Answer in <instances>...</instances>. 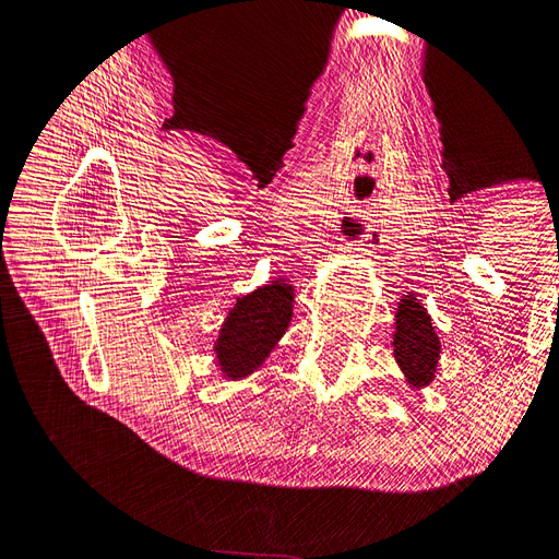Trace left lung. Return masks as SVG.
<instances>
[{
  "mask_svg": "<svg viewBox=\"0 0 559 559\" xmlns=\"http://www.w3.org/2000/svg\"><path fill=\"white\" fill-rule=\"evenodd\" d=\"M394 319V359L411 389H425L433 382L441 361V341L433 331L431 314L408 292L399 298Z\"/></svg>",
  "mask_w": 559,
  "mask_h": 559,
  "instance_id": "left-lung-1",
  "label": "left lung"
}]
</instances>
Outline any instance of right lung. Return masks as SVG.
Returning a JSON list of instances; mask_svg holds the SVG:
<instances>
[{
	"label": "right lung",
	"instance_id": "1",
	"mask_svg": "<svg viewBox=\"0 0 559 559\" xmlns=\"http://www.w3.org/2000/svg\"><path fill=\"white\" fill-rule=\"evenodd\" d=\"M294 298V284L284 277L238 298L212 347L226 380H245L265 364L292 324Z\"/></svg>",
	"mask_w": 559,
	"mask_h": 559
}]
</instances>
